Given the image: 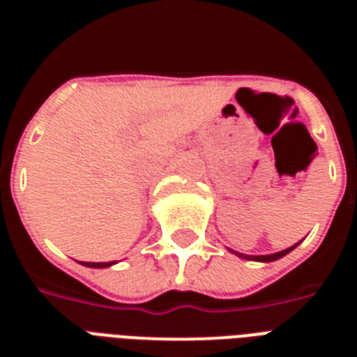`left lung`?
<instances>
[{"instance_id": "left-lung-1", "label": "left lung", "mask_w": 357, "mask_h": 357, "mask_svg": "<svg viewBox=\"0 0 357 357\" xmlns=\"http://www.w3.org/2000/svg\"><path fill=\"white\" fill-rule=\"evenodd\" d=\"M296 245H298V243H296ZM296 245H293V247L286 248V250L277 252V254H268V255H245V254H239V252H234V250H230V252H234L236 255H239V257H243V259L261 261V263H270V261H277V259H280V257H284V255L289 254V252H291L293 248L296 247Z\"/></svg>"}]
</instances>
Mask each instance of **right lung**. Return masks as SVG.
<instances>
[{"label": "right lung", "mask_w": 357, "mask_h": 357, "mask_svg": "<svg viewBox=\"0 0 357 357\" xmlns=\"http://www.w3.org/2000/svg\"><path fill=\"white\" fill-rule=\"evenodd\" d=\"M84 266H89V268H109L112 264H116V261H109V263H82Z\"/></svg>", "instance_id": "obj_1"}]
</instances>
